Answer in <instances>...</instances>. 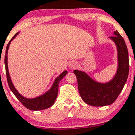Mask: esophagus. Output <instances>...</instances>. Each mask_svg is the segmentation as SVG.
<instances>
[{"label": "esophagus", "instance_id": "1", "mask_svg": "<svg viewBox=\"0 0 135 135\" xmlns=\"http://www.w3.org/2000/svg\"><path fill=\"white\" fill-rule=\"evenodd\" d=\"M69 67L71 68V69H75L77 67V64L75 62H71L69 63Z\"/></svg>", "mask_w": 135, "mask_h": 135}]
</instances>
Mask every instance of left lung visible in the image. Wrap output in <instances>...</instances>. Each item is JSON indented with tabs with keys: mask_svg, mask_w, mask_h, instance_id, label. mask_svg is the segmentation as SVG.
Returning <instances> with one entry per match:
<instances>
[{
	"mask_svg": "<svg viewBox=\"0 0 135 135\" xmlns=\"http://www.w3.org/2000/svg\"><path fill=\"white\" fill-rule=\"evenodd\" d=\"M115 36L109 38L116 46L118 68L115 75L109 81L100 83L94 80L84 71L75 70L78 90L82 100L91 106L103 107L111 105L122 92L129 73L128 52L124 38L118 31Z\"/></svg>",
	"mask_w": 135,
	"mask_h": 135,
	"instance_id": "obj_1",
	"label": "left lung"
}]
</instances>
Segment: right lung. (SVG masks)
Here are the masks:
<instances>
[{
    "instance_id": "add662e5",
    "label": "right lung",
    "mask_w": 135,
    "mask_h": 135,
    "mask_svg": "<svg viewBox=\"0 0 135 135\" xmlns=\"http://www.w3.org/2000/svg\"><path fill=\"white\" fill-rule=\"evenodd\" d=\"M19 33H20V32H17L16 35H14V37L10 40V41L9 42L7 48H6L5 56H4V65H5L6 75H7V79L9 88L11 89L12 92L14 94V95L16 96V98L22 103V105L28 109L32 110V111H39V110H43L45 109L50 108V107H51L54 104L55 100H56L57 96H58L59 82L64 76L67 74V71H63L59 76L56 77L50 90L41 95L33 98H28L24 97V96H22L20 93H19L17 89L15 88L13 84L12 83V81H11V77H10L9 73L7 62L8 50H9V45L11 44V42L16 38V37Z\"/></svg>"
}]
</instances>
